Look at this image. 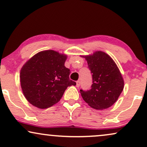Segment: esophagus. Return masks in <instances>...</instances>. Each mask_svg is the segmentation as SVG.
<instances>
[{
  "label": "esophagus",
  "instance_id": "1",
  "mask_svg": "<svg viewBox=\"0 0 147 147\" xmlns=\"http://www.w3.org/2000/svg\"><path fill=\"white\" fill-rule=\"evenodd\" d=\"M80 86V81L76 82V86H77L78 88H79Z\"/></svg>",
  "mask_w": 147,
  "mask_h": 147
}]
</instances>
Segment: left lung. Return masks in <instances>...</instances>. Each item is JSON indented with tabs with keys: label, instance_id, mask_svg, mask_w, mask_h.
<instances>
[{
	"label": "left lung",
	"instance_id": "left-lung-1",
	"mask_svg": "<svg viewBox=\"0 0 147 147\" xmlns=\"http://www.w3.org/2000/svg\"><path fill=\"white\" fill-rule=\"evenodd\" d=\"M92 76L90 90H80L84 100L95 109H105L117 101L123 89L124 81L117 65L102 51L83 56Z\"/></svg>",
	"mask_w": 147,
	"mask_h": 147
}]
</instances>
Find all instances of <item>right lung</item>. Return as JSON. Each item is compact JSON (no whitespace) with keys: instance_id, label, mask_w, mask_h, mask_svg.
<instances>
[{"instance_id":"obj_1","label":"right lung","mask_w":147,"mask_h":147,"mask_svg":"<svg viewBox=\"0 0 147 147\" xmlns=\"http://www.w3.org/2000/svg\"><path fill=\"white\" fill-rule=\"evenodd\" d=\"M66 59V55L47 50L38 53L23 65L21 87L30 104L39 109L50 107L59 101L67 88L76 85L69 80Z\"/></svg>"}]
</instances>
